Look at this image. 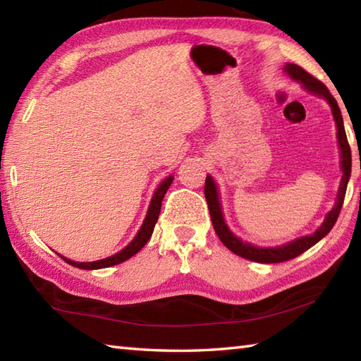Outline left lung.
<instances>
[{"instance_id": "8db88e82", "label": "left lung", "mask_w": 361, "mask_h": 361, "mask_svg": "<svg viewBox=\"0 0 361 361\" xmlns=\"http://www.w3.org/2000/svg\"><path fill=\"white\" fill-rule=\"evenodd\" d=\"M283 71H286L291 79L302 83V87L305 90H309L310 93L324 97L329 102L332 109V114L336 124V140H338V145L341 150V183H340V189H338V195H336V203L332 208V211L327 214L326 220L323 221L315 233L310 235H304L299 237V239L288 242L286 245H281V247H274V248H260L255 247V245L247 243L240 240L239 237H235L229 228L225 224L224 214H221L220 208V202H219V190L216 186V181H214L211 176H206V183H204V197L206 202H208V208L211 214V220L214 229L219 235V239L221 243L225 245L228 250H231L234 255L245 257L248 260H255V262L260 264H278V262H286V260L295 259L299 255H302L304 251H307L313 245L318 243L324 235L329 234V231L334 228L336 219L340 216L341 206L344 202V195H346V189H348V181L350 176V166H352V157H350V147L348 142V136H346V130H344L343 126V116L340 111V106L336 104L335 97L329 93L327 87L323 82L318 80L317 78H313L312 74H309L305 70H302L301 66H298L295 63H287L283 66Z\"/></svg>"}]
</instances>
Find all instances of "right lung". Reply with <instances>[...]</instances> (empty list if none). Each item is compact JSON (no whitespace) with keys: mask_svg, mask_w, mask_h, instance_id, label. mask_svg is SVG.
Masks as SVG:
<instances>
[{"mask_svg":"<svg viewBox=\"0 0 361 361\" xmlns=\"http://www.w3.org/2000/svg\"><path fill=\"white\" fill-rule=\"evenodd\" d=\"M172 180H173V176H167V178H164V181L158 186V189L155 190V194H153V197H152V202H150V206H149L147 216H145V219H144V224H142L141 229L135 235V239L130 242L124 250H121L119 252H116V255H113L110 257H105V259H101V260H94V262H74V260L66 259L62 255H59V256L62 257L65 262H68V264L73 265V267L82 268V270H97V268L113 267V265H118L121 262H124V260L130 259L132 256H135L136 252L140 251L150 239V235L153 233V228H155V224H157L158 216H159V211H161V202H163V198H164V195L167 192V189L171 188Z\"/></svg>","mask_w":361,"mask_h":361,"instance_id":"obj_1","label":"right lung"}]
</instances>
